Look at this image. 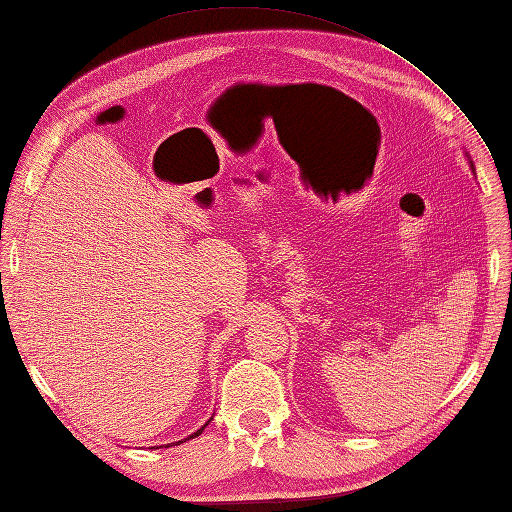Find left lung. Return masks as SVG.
Wrapping results in <instances>:
<instances>
[{
    "label": "left lung",
    "instance_id": "8db88e82",
    "mask_svg": "<svg viewBox=\"0 0 512 512\" xmlns=\"http://www.w3.org/2000/svg\"><path fill=\"white\" fill-rule=\"evenodd\" d=\"M469 163H471V170H473V161L471 159H469Z\"/></svg>",
    "mask_w": 512,
    "mask_h": 512
}]
</instances>
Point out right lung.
<instances>
[{"label":"right lung","mask_w":512,"mask_h":512,"mask_svg":"<svg viewBox=\"0 0 512 512\" xmlns=\"http://www.w3.org/2000/svg\"><path fill=\"white\" fill-rule=\"evenodd\" d=\"M207 425H209V421H207V423H205V425H202V427H200V430H196V432H194V434H192V436H187V438H183V441H189V438H196V436H200V434H202V430H205V427H207ZM183 441H178V443H176V445H181V443H183ZM165 447H172V445H165Z\"/></svg>","instance_id":"right-lung-1"}]
</instances>
